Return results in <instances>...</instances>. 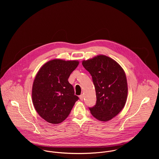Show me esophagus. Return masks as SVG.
Masks as SVG:
<instances>
[{
  "label": "esophagus",
  "mask_w": 159,
  "mask_h": 159,
  "mask_svg": "<svg viewBox=\"0 0 159 159\" xmlns=\"http://www.w3.org/2000/svg\"><path fill=\"white\" fill-rule=\"evenodd\" d=\"M80 98L81 100H83V99H84V95L83 94L80 95Z\"/></svg>",
  "instance_id": "esophagus-1"
}]
</instances>
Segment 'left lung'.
<instances>
[{
  "label": "left lung",
  "instance_id": "left-lung-1",
  "mask_svg": "<svg viewBox=\"0 0 159 159\" xmlns=\"http://www.w3.org/2000/svg\"><path fill=\"white\" fill-rule=\"evenodd\" d=\"M82 64L91 74L96 92V103L89 109L97 119L108 121L125 104L128 88L125 72L115 61L104 55L84 61Z\"/></svg>",
  "mask_w": 159,
  "mask_h": 159
}]
</instances>
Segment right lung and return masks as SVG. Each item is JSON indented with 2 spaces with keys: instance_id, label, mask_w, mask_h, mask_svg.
<instances>
[{
  "instance_id": "1",
  "label": "right lung",
  "mask_w": 159,
  "mask_h": 159,
  "mask_svg": "<svg viewBox=\"0 0 159 159\" xmlns=\"http://www.w3.org/2000/svg\"><path fill=\"white\" fill-rule=\"evenodd\" d=\"M78 64L76 61L54 59L38 71L32 86V102L37 112L48 122H63L79 99L68 81Z\"/></svg>"
}]
</instances>
